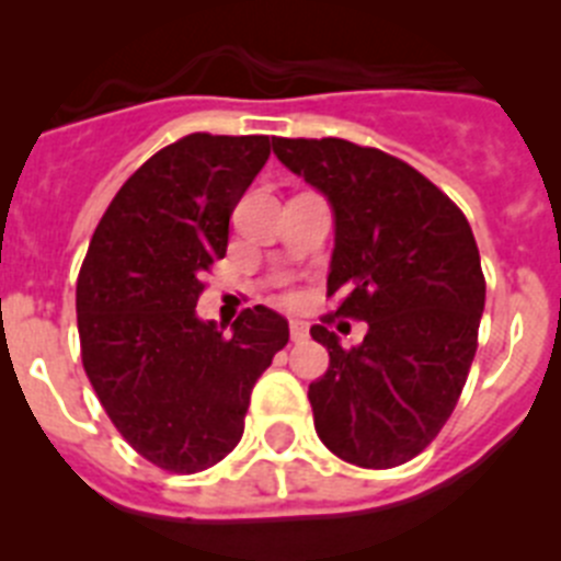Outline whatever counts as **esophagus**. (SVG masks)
<instances>
[{"label":"esophagus","mask_w":561,"mask_h":561,"mask_svg":"<svg viewBox=\"0 0 561 561\" xmlns=\"http://www.w3.org/2000/svg\"><path fill=\"white\" fill-rule=\"evenodd\" d=\"M289 334L291 342H304L306 336H309V325H306L304 320H289Z\"/></svg>","instance_id":"obj_1"}]
</instances>
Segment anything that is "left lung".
Returning a JSON list of instances; mask_svg holds the SVG:
<instances>
[{"mask_svg": "<svg viewBox=\"0 0 561 561\" xmlns=\"http://www.w3.org/2000/svg\"><path fill=\"white\" fill-rule=\"evenodd\" d=\"M272 151L334 213L329 295L368 323L354 348L325 325L329 370L309 385L314 430L336 458L390 469L415 458L453 415L478 351L485 280L472 227L427 176L379 148L286 140Z\"/></svg>", "mask_w": 561, "mask_h": 561, "instance_id": "obj_1", "label": "left lung"}]
</instances>
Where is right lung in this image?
Returning a JSON list of instances; mask_svg holds the SVG:
<instances>
[{"label": "right lung", "mask_w": 561, "mask_h": 561, "mask_svg": "<svg viewBox=\"0 0 561 561\" xmlns=\"http://www.w3.org/2000/svg\"><path fill=\"white\" fill-rule=\"evenodd\" d=\"M270 160V137L187 134L126 180L78 275L81 356L117 433L168 472H202L244 435L257 376L289 342L266 306L230 334L196 314L230 216Z\"/></svg>", "instance_id": "1"}]
</instances>
